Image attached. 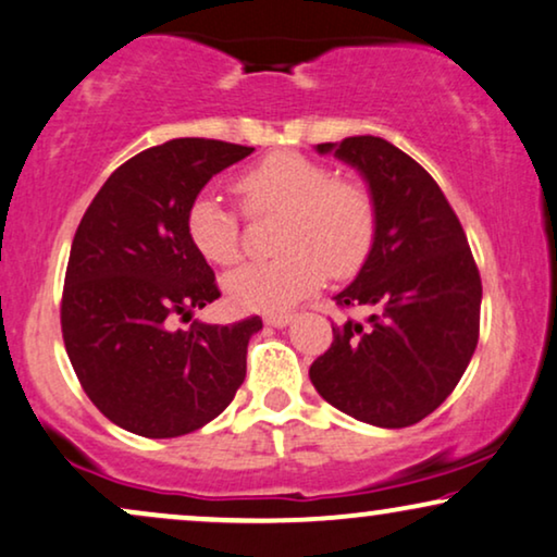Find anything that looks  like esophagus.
Instances as JSON below:
<instances>
[{
  "label": "esophagus",
  "mask_w": 557,
  "mask_h": 557,
  "mask_svg": "<svg viewBox=\"0 0 557 557\" xmlns=\"http://www.w3.org/2000/svg\"><path fill=\"white\" fill-rule=\"evenodd\" d=\"M292 320H294L292 312H269L263 317V322L271 324V327H286Z\"/></svg>",
  "instance_id": "1"
}]
</instances>
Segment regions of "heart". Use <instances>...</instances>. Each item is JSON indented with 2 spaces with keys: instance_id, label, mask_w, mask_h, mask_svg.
<instances>
[{
  "instance_id": "obj_1",
  "label": "heart",
  "mask_w": 557,
  "mask_h": 557,
  "mask_svg": "<svg viewBox=\"0 0 557 557\" xmlns=\"http://www.w3.org/2000/svg\"><path fill=\"white\" fill-rule=\"evenodd\" d=\"M250 214L284 212L278 250L284 256L230 273L227 296L256 312L286 309L322 286L324 276L348 278L371 256L375 205L366 184L335 178L327 165L296 150H276L235 182ZM186 233L205 261H240V222L212 194H199L186 212Z\"/></svg>"
}]
</instances>
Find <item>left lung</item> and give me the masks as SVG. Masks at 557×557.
Listing matches in <instances>:
<instances>
[{
    "mask_svg": "<svg viewBox=\"0 0 557 557\" xmlns=\"http://www.w3.org/2000/svg\"><path fill=\"white\" fill-rule=\"evenodd\" d=\"M317 153L358 169L373 197L371 256L335 296L373 314L335 324L309 379L324 401L360 422L409 428L453 394L473 358L481 322L473 252L435 178L384 137L322 143Z\"/></svg>",
    "mask_w": 557,
    "mask_h": 557,
    "instance_id": "obj_1",
    "label": "left lung"
}]
</instances>
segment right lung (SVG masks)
Here are the masks:
<instances>
[{"instance_id": "add662e5", "label": "right lung", "mask_w": 557, "mask_h": 557, "mask_svg": "<svg viewBox=\"0 0 557 557\" xmlns=\"http://www.w3.org/2000/svg\"><path fill=\"white\" fill-rule=\"evenodd\" d=\"M252 148L176 137L129 158L86 209L71 245L61 330L84 392L107 420L143 437L212 422L245 381L261 317L194 320L220 299L214 271L186 233V212L214 173Z\"/></svg>"}]
</instances>
